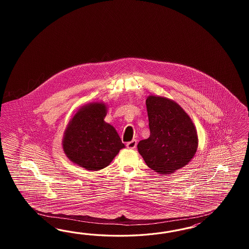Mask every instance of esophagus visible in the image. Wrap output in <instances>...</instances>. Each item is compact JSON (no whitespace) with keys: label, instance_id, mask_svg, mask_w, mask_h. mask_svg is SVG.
I'll return each instance as SVG.
<instances>
[{"label":"esophagus","instance_id":"34e87169","mask_svg":"<svg viewBox=\"0 0 249 249\" xmlns=\"http://www.w3.org/2000/svg\"><path fill=\"white\" fill-rule=\"evenodd\" d=\"M136 146H137V141L136 140H133V141H131V142L127 143L128 149H135Z\"/></svg>","mask_w":249,"mask_h":249}]
</instances>
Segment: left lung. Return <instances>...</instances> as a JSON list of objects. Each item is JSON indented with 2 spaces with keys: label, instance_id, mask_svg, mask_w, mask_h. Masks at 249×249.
Segmentation results:
<instances>
[{
  "label": "left lung",
  "instance_id": "obj_1",
  "mask_svg": "<svg viewBox=\"0 0 249 249\" xmlns=\"http://www.w3.org/2000/svg\"><path fill=\"white\" fill-rule=\"evenodd\" d=\"M151 134L138 143V151L151 170L174 174L187 165L198 148L196 126L173 99L150 95L146 99Z\"/></svg>",
  "mask_w": 249,
  "mask_h": 249
}]
</instances>
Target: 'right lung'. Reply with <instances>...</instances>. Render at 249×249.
I'll use <instances>...</instances> for the list:
<instances>
[{
    "mask_svg": "<svg viewBox=\"0 0 249 249\" xmlns=\"http://www.w3.org/2000/svg\"><path fill=\"white\" fill-rule=\"evenodd\" d=\"M104 102L82 106L68 122L62 141L63 151L73 163L92 172L109 165L125 148L117 130L104 119Z\"/></svg>",
    "mask_w": 249,
    "mask_h": 249,
    "instance_id": "right-lung-1",
    "label": "right lung"
}]
</instances>
